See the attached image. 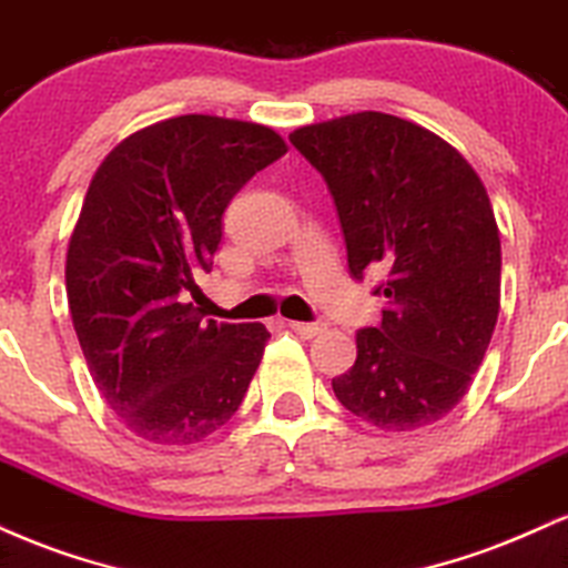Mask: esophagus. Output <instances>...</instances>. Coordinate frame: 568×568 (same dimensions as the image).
Returning <instances> with one entry per match:
<instances>
[{
  "mask_svg": "<svg viewBox=\"0 0 568 568\" xmlns=\"http://www.w3.org/2000/svg\"><path fill=\"white\" fill-rule=\"evenodd\" d=\"M290 326L297 332L300 337H305V339L322 335V332H324V324L322 322H290Z\"/></svg>",
  "mask_w": 568,
  "mask_h": 568,
  "instance_id": "1",
  "label": "esophagus"
}]
</instances>
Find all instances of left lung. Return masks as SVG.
<instances>
[{"mask_svg":"<svg viewBox=\"0 0 568 568\" xmlns=\"http://www.w3.org/2000/svg\"><path fill=\"white\" fill-rule=\"evenodd\" d=\"M290 143L335 199L348 268L385 271L377 326L356 332L337 402L379 430L449 415L484 362L499 313V231L481 178L446 140L362 111L300 126Z\"/></svg>","mask_w":568,"mask_h":568,"instance_id":"left-lung-1","label":"left lung"}]
</instances>
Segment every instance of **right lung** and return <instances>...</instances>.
Returning <instances> with one entry per match:
<instances>
[{"label": "right lung", "instance_id": "right-lung-1", "mask_svg": "<svg viewBox=\"0 0 568 568\" xmlns=\"http://www.w3.org/2000/svg\"><path fill=\"white\" fill-rule=\"evenodd\" d=\"M271 126L189 116L151 124L98 166L65 257V292L100 396L135 436L196 444L244 402L271 332L202 322L231 199L282 159Z\"/></svg>", "mask_w": 568, "mask_h": 568}]
</instances>
